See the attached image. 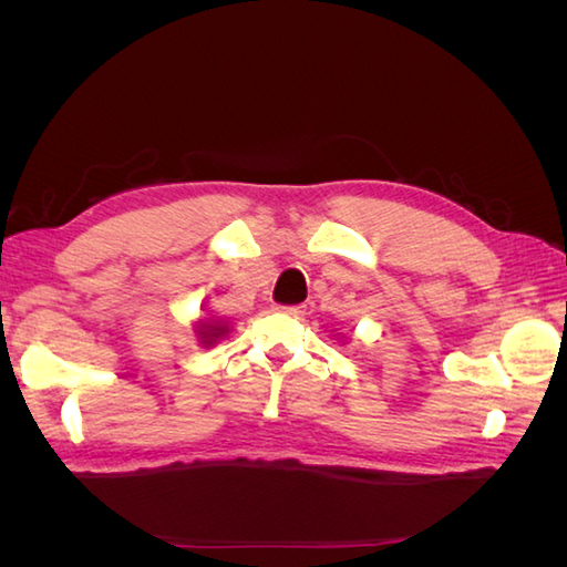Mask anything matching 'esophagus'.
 Listing matches in <instances>:
<instances>
[{"label": "esophagus", "instance_id": "obj_1", "mask_svg": "<svg viewBox=\"0 0 567 567\" xmlns=\"http://www.w3.org/2000/svg\"><path fill=\"white\" fill-rule=\"evenodd\" d=\"M277 311H282V315H287V317H302L305 315V305H277L275 307Z\"/></svg>", "mask_w": 567, "mask_h": 567}]
</instances>
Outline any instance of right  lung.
Returning a JSON list of instances; mask_svg holds the SVG:
<instances>
[{
  "label": "right lung",
  "instance_id": "right-lung-1",
  "mask_svg": "<svg viewBox=\"0 0 567 567\" xmlns=\"http://www.w3.org/2000/svg\"><path fill=\"white\" fill-rule=\"evenodd\" d=\"M195 333L197 339L202 341L204 348L214 346L219 339H224V336L228 333V321H221V319H199L197 327H195Z\"/></svg>",
  "mask_w": 567,
  "mask_h": 567
}]
</instances>
